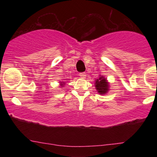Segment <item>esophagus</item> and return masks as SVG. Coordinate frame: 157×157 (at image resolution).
Segmentation results:
<instances>
[{
    "mask_svg": "<svg viewBox=\"0 0 157 157\" xmlns=\"http://www.w3.org/2000/svg\"><path fill=\"white\" fill-rule=\"evenodd\" d=\"M79 76H80L81 78H85L86 76V72H81L79 74Z\"/></svg>",
    "mask_w": 157,
    "mask_h": 157,
    "instance_id": "34e87169",
    "label": "esophagus"
}]
</instances>
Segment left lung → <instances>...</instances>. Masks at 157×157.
<instances>
[{
	"label": "left lung",
	"instance_id": "obj_1",
	"mask_svg": "<svg viewBox=\"0 0 157 157\" xmlns=\"http://www.w3.org/2000/svg\"><path fill=\"white\" fill-rule=\"evenodd\" d=\"M96 81V89L97 90L99 93L100 94H104L107 93V91H109V83L106 82V80L104 77H99V79H97Z\"/></svg>",
	"mask_w": 157,
	"mask_h": 157
}]
</instances>
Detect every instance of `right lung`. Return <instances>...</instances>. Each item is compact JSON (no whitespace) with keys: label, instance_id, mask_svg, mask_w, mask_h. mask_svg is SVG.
Here are the masks:
<instances>
[{"label":"right lung","instance_id":"1","mask_svg":"<svg viewBox=\"0 0 157 157\" xmlns=\"http://www.w3.org/2000/svg\"><path fill=\"white\" fill-rule=\"evenodd\" d=\"M63 84H65V83H62V84H61V85H62V86H63Z\"/></svg>","mask_w":157,"mask_h":157}]
</instances>
